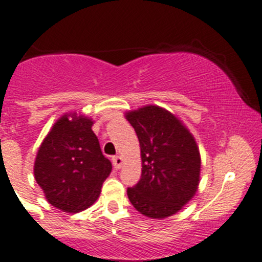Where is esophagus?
<instances>
[{
  "mask_svg": "<svg viewBox=\"0 0 262 262\" xmlns=\"http://www.w3.org/2000/svg\"><path fill=\"white\" fill-rule=\"evenodd\" d=\"M112 164H113V166H115V169H120L121 165H122V158H121V156H118V155L113 156Z\"/></svg>",
  "mask_w": 262,
  "mask_h": 262,
  "instance_id": "obj_1",
  "label": "esophagus"
}]
</instances>
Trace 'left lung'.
I'll use <instances>...</instances> for the list:
<instances>
[{
  "label": "left lung",
  "instance_id": "obj_1",
  "mask_svg": "<svg viewBox=\"0 0 262 262\" xmlns=\"http://www.w3.org/2000/svg\"><path fill=\"white\" fill-rule=\"evenodd\" d=\"M141 147L139 183L127 188L132 206L150 218L177 213L195 194L201 156L194 137L166 110L147 106L126 115Z\"/></svg>",
  "mask_w": 262,
  "mask_h": 262
}]
</instances>
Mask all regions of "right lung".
Returning <instances> with one entry per match:
<instances>
[{"label":"right lung","mask_w":262,"mask_h":262,"mask_svg":"<svg viewBox=\"0 0 262 262\" xmlns=\"http://www.w3.org/2000/svg\"><path fill=\"white\" fill-rule=\"evenodd\" d=\"M87 117L55 122L37 151L34 174L48 202L64 212L77 213L92 206L112 170Z\"/></svg>","instance_id":"add662e5"}]
</instances>
